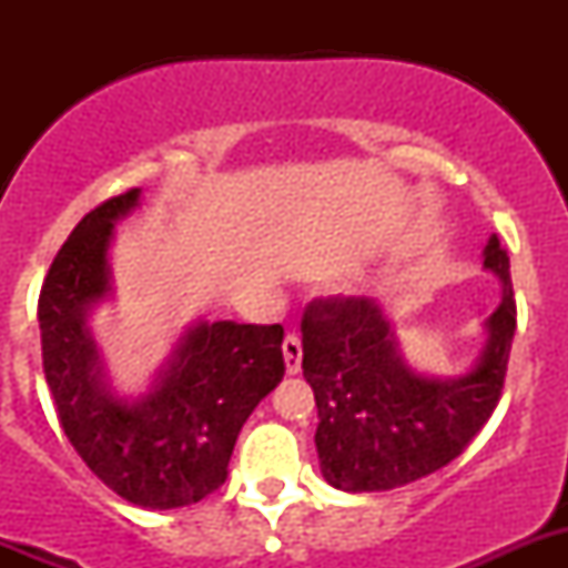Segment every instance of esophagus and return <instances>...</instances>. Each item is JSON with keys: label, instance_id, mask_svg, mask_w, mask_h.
I'll use <instances>...</instances> for the list:
<instances>
[{"label": "esophagus", "instance_id": "34e87169", "mask_svg": "<svg viewBox=\"0 0 568 568\" xmlns=\"http://www.w3.org/2000/svg\"><path fill=\"white\" fill-rule=\"evenodd\" d=\"M283 354H285V371H288V374H300V371H302V341H300V335L285 337Z\"/></svg>", "mask_w": 568, "mask_h": 568}]
</instances>
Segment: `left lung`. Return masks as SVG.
<instances>
[{"label":"left lung","instance_id":"1","mask_svg":"<svg viewBox=\"0 0 568 568\" xmlns=\"http://www.w3.org/2000/svg\"><path fill=\"white\" fill-rule=\"evenodd\" d=\"M484 266L503 280L480 363L462 379L406 368L385 313L368 296L313 300L302 316V371L318 406L316 448L326 484L387 491L464 454L500 404L517 329L508 252L491 236Z\"/></svg>","mask_w":568,"mask_h":568}]
</instances>
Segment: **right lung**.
Instances as JSON below:
<instances>
[{"instance_id":"1","label":"right lung","mask_w":568,"mask_h":568,"mask_svg":"<svg viewBox=\"0 0 568 568\" xmlns=\"http://www.w3.org/2000/svg\"><path fill=\"white\" fill-rule=\"evenodd\" d=\"M136 197L129 189L95 205L51 261L38 300L43 374L62 432L93 475L134 506L181 508L225 484L239 432L285 374L283 326H194L151 393L136 404L114 398L84 318L106 296L114 220Z\"/></svg>"}]
</instances>
